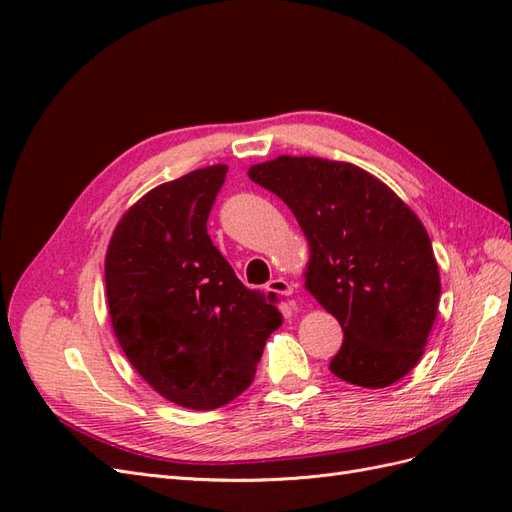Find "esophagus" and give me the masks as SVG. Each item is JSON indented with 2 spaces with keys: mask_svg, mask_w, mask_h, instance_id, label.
Here are the masks:
<instances>
[{
  "mask_svg": "<svg viewBox=\"0 0 512 512\" xmlns=\"http://www.w3.org/2000/svg\"><path fill=\"white\" fill-rule=\"evenodd\" d=\"M267 290L280 294V297H288V294L294 292V286L288 280H284V277H275V280L267 284Z\"/></svg>",
  "mask_w": 512,
  "mask_h": 512,
  "instance_id": "esophagus-1",
  "label": "esophagus"
}]
</instances>
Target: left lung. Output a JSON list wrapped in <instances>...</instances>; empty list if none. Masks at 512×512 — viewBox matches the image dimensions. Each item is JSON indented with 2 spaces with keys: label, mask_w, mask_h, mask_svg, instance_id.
Instances as JSON below:
<instances>
[{
  "label": "left lung",
  "mask_w": 512,
  "mask_h": 512,
  "mask_svg": "<svg viewBox=\"0 0 512 512\" xmlns=\"http://www.w3.org/2000/svg\"><path fill=\"white\" fill-rule=\"evenodd\" d=\"M247 175L280 196L305 232V288L344 331L333 374L367 389L410 374L440 301L438 262L414 211L348 162L280 156Z\"/></svg>",
  "instance_id": "1"
}]
</instances>
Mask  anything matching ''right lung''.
<instances>
[{
    "instance_id": "1",
    "label": "right lung",
    "mask_w": 512,
    "mask_h": 512,
    "mask_svg": "<svg viewBox=\"0 0 512 512\" xmlns=\"http://www.w3.org/2000/svg\"><path fill=\"white\" fill-rule=\"evenodd\" d=\"M226 173L224 164L207 166L145 194L117 224L104 262L121 350L162 397L190 410L239 397L282 324L207 232Z\"/></svg>"
}]
</instances>
